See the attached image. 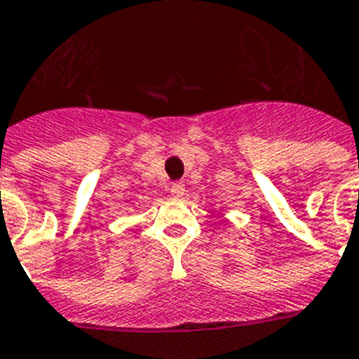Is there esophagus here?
<instances>
[{
	"mask_svg": "<svg viewBox=\"0 0 359 359\" xmlns=\"http://www.w3.org/2000/svg\"><path fill=\"white\" fill-rule=\"evenodd\" d=\"M184 191H186V188H184V184H182V182H173V184H171V194H173L175 197H180V195H184Z\"/></svg>",
	"mask_w": 359,
	"mask_h": 359,
	"instance_id": "obj_1",
	"label": "esophagus"
}]
</instances>
